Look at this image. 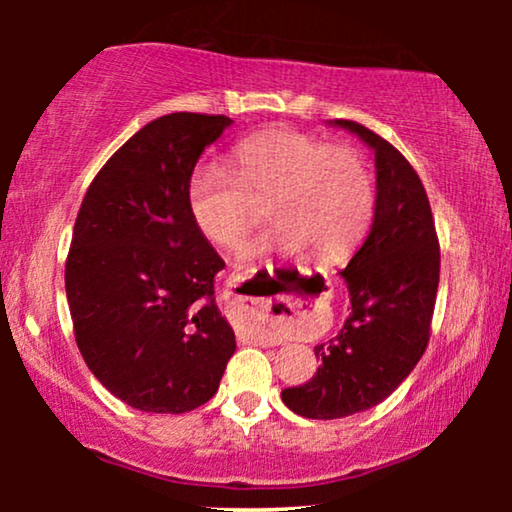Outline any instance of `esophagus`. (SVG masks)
Returning a JSON list of instances; mask_svg holds the SVG:
<instances>
[{
    "label": "esophagus",
    "instance_id": "1",
    "mask_svg": "<svg viewBox=\"0 0 512 512\" xmlns=\"http://www.w3.org/2000/svg\"><path fill=\"white\" fill-rule=\"evenodd\" d=\"M247 286L249 284L240 275H233L228 279V307L237 314L240 324L247 328V333L256 342H261V345H279V338L270 331L268 321L256 319V312L261 310V300L249 296Z\"/></svg>",
    "mask_w": 512,
    "mask_h": 512
}]
</instances>
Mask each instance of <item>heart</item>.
Wrapping results in <instances>:
<instances>
[{"label": "heart", "instance_id": "obj_1", "mask_svg": "<svg viewBox=\"0 0 512 512\" xmlns=\"http://www.w3.org/2000/svg\"><path fill=\"white\" fill-rule=\"evenodd\" d=\"M235 174L200 160L188 174L186 205L200 235L235 247L268 205L272 226L244 256L298 254L340 263L359 247L375 214V181L352 146H331L300 130H268L235 144Z\"/></svg>", "mask_w": 512, "mask_h": 512}]
</instances>
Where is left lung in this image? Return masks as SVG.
Wrapping results in <instances>:
<instances>
[{
  "instance_id": "obj_1",
  "label": "left lung",
  "mask_w": 512,
  "mask_h": 512,
  "mask_svg": "<svg viewBox=\"0 0 512 512\" xmlns=\"http://www.w3.org/2000/svg\"><path fill=\"white\" fill-rule=\"evenodd\" d=\"M375 151V216L366 242L340 272L352 312L340 333L314 347L310 382L282 391L307 419H340L382 403L422 359L440 279V247L422 179L387 139L356 121H333Z\"/></svg>"
}]
</instances>
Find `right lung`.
<instances>
[{
  "label": "right lung",
  "mask_w": 512,
  "mask_h": 512,
  "mask_svg": "<svg viewBox=\"0 0 512 512\" xmlns=\"http://www.w3.org/2000/svg\"><path fill=\"white\" fill-rule=\"evenodd\" d=\"M228 116H160L97 172L65 265L79 352L116 398L144 412L200 408L235 333L214 300L223 258L188 214L186 181Z\"/></svg>",
  "instance_id": "right-lung-1"
}]
</instances>
